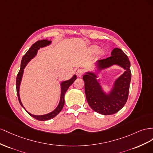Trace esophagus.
<instances>
[{
  "label": "esophagus",
  "instance_id": "1",
  "mask_svg": "<svg viewBox=\"0 0 153 153\" xmlns=\"http://www.w3.org/2000/svg\"><path fill=\"white\" fill-rule=\"evenodd\" d=\"M82 74H83V71L81 69H78L76 72V75L77 77H81Z\"/></svg>",
  "mask_w": 153,
  "mask_h": 153
}]
</instances>
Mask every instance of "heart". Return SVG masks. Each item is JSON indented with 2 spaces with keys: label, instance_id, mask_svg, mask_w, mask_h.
Returning <instances> with one entry per match:
<instances>
[{
  "label": "heart",
  "instance_id": "1",
  "mask_svg": "<svg viewBox=\"0 0 153 153\" xmlns=\"http://www.w3.org/2000/svg\"><path fill=\"white\" fill-rule=\"evenodd\" d=\"M98 49H99L98 47H97V46H95V45H94V46H92V47H91V51L94 52H97V51H98ZM101 54H103V52H102V51H101Z\"/></svg>",
  "mask_w": 153,
  "mask_h": 153
}]
</instances>
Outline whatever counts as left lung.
<instances>
[{"instance_id":"1","label":"left lung","mask_w":153,"mask_h":153,"mask_svg":"<svg viewBox=\"0 0 153 153\" xmlns=\"http://www.w3.org/2000/svg\"><path fill=\"white\" fill-rule=\"evenodd\" d=\"M111 54L110 57L98 61L99 71L114 64L120 65L126 71L116 80L110 95H106L103 92L95 74L88 72L82 77L86 98L89 106L95 111L104 115L114 114L124 107L128 98L131 79L130 62L127 55L119 48L113 49Z\"/></svg>"}]
</instances>
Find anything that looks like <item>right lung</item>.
I'll return each mask as SVG.
<instances>
[{
	"label": "right lung",
	"instance_id": "right-lung-1",
	"mask_svg": "<svg viewBox=\"0 0 153 153\" xmlns=\"http://www.w3.org/2000/svg\"><path fill=\"white\" fill-rule=\"evenodd\" d=\"M50 43H51V41H48L47 40H42L37 41L36 42L34 43V44L31 46V47H30V49L28 50V51L26 52L25 55L23 56L22 59L20 69L18 74H17V77H16V94H17V95H18L19 102L20 104V105L23 108H24V106L22 105V104L20 99L19 88H20V85L21 80H22V75L24 73V69L26 65L27 64V63L29 62V61L31 59H33L34 56H35V55L37 53L38 49H40V47H43L47 46V45H49ZM76 78H77L76 76L74 75L71 79H69L68 81H63V82H62V84H61V86H62V94H61L60 102L59 103V105L58 106V107L56 108V110H54L53 111L48 113V114L43 115H34L30 114V113H29L28 111H27L29 113V115H30V116L34 118V119H36V120H41V121L48 120L51 119H52V118L56 117L61 111L62 110L64 104H65V99H64L65 94V93H66L67 90H68V87L73 83L74 81L76 79Z\"/></svg>",
	"mask_w": 153,
	"mask_h": 153
}]
</instances>
